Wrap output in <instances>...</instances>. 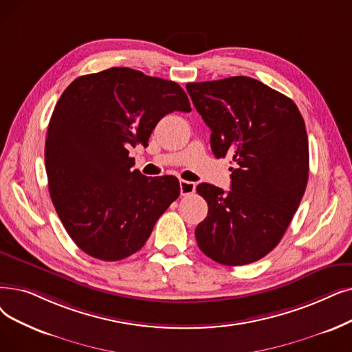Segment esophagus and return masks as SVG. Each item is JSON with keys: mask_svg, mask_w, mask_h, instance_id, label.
<instances>
[{"mask_svg": "<svg viewBox=\"0 0 352 352\" xmlns=\"http://www.w3.org/2000/svg\"><path fill=\"white\" fill-rule=\"evenodd\" d=\"M179 191H181V195H190L195 191V184L191 181L181 179L179 181Z\"/></svg>", "mask_w": 352, "mask_h": 352, "instance_id": "1", "label": "esophagus"}]
</instances>
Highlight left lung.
I'll use <instances>...</instances> for the list:
<instances>
[{
	"instance_id": "1",
	"label": "left lung",
	"mask_w": 352,
	"mask_h": 352,
	"mask_svg": "<svg viewBox=\"0 0 352 352\" xmlns=\"http://www.w3.org/2000/svg\"><path fill=\"white\" fill-rule=\"evenodd\" d=\"M187 91L211 129L212 154L236 162L228 192L197 186L208 204L197 244L217 263H253L278 246L307 188L303 118L292 99L248 76L187 83Z\"/></svg>"
}]
</instances>
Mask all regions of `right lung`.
I'll list each match as a JSON object with an SVG mask.
<instances>
[{"instance_id": "obj_1", "label": "right lung", "mask_w": 352, "mask_h": 352, "mask_svg": "<svg viewBox=\"0 0 352 352\" xmlns=\"http://www.w3.org/2000/svg\"><path fill=\"white\" fill-rule=\"evenodd\" d=\"M174 111H191L179 85L129 67L80 76L60 96L45 138V171L58 217L86 254L116 262L136 253L178 198L174 175L145 177L129 157Z\"/></svg>"}]
</instances>
